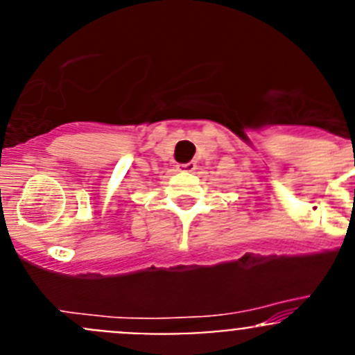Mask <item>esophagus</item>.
Returning <instances> with one entry per match:
<instances>
[{"label":"esophagus","instance_id":"esophagus-1","mask_svg":"<svg viewBox=\"0 0 355 355\" xmlns=\"http://www.w3.org/2000/svg\"><path fill=\"white\" fill-rule=\"evenodd\" d=\"M198 168V164L194 161H189V163H178L177 170L178 171H194Z\"/></svg>","mask_w":355,"mask_h":355}]
</instances>
